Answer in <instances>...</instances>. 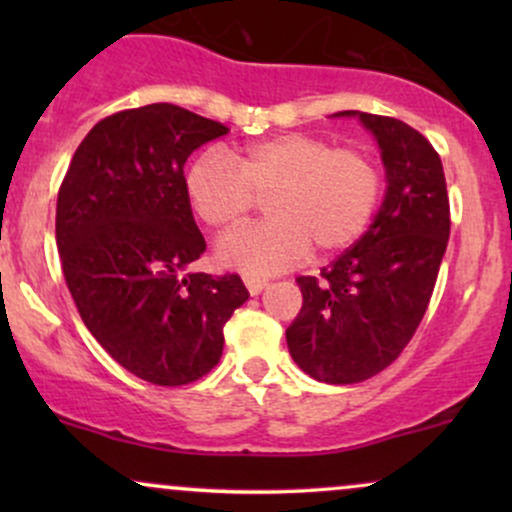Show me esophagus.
Segmentation results:
<instances>
[{
  "mask_svg": "<svg viewBox=\"0 0 512 512\" xmlns=\"http://www.w3.org/2000/svg\"><path fill=\"white\" fill-rule=\"evenodd\" d=\"M269 281L262 279V276H245V286H248V291L252 296H257V293H262L264 286H267Z\"/></svg>",
  "mask_w": 512,
  "mask_h": 512,
  "instance_id": "34e87169",
  "label": "esophagus"
}]
</instances>
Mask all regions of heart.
Masks as SVG:
<instances>
[{"label": "heart", "mask_w": 512, "mask_h": 512, "mask_svg": "<svg viewBox=\"0 0 512 512\" xmlns=\"http://www.w3.org/2000/svg\"><path fill=\"white\" fill-rule=\"evenodd\" d=\"M383 168L361 146L289 132L262 139L228 156L207 151L187 170L185 187L204 226L233 231L267 197L269 219L231 233L219 260L248 274H274L301 262L310 248L320 257L356 243L383 199Z\"/></svg>", "instance_id": "1"}]
</instances>
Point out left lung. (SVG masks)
I'll use <instances>...</instances> for the list:
<instances>
[{
	"label": "left lung",
	"instance_id": "left-lung-1",
	"mask_svg": "<svg viewBox=\"0 0 512 512\" xmlns=\"http://www.w3.org/2000/svg\"><path fill=\"white\" fill-rule=\"evenodd\" d=\"M358 115L378 139L385 202L370 228L320 276H298L303 305L286 330L293 361L310 378L351 385L385 370L424 320L450 238L443 163L407 122Z\"/></svg>",
	"mask_w": 512,
	"mask_h": 512
}]
</instances>
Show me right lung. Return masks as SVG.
I'll return each instance as SVG.
<instances>
[{
  "label": "right lung",
  "mask_w": 512,
  "mask_h": 512,
  "mask_svg": "<svg viewBox=\"0 0 512 512\" xmlns=\"http://www.w3.org/2000/svg\"><path fill=\"white\" fill-rule=\"evenodd\" d=\"M226 125L173 103L103 117L57 192L55 236L76 310L146 383L190 385L223 354V325L250 298L238 274H190L207 250L185 161Z\"/></svg>",
  "instance_id": "1"
}]
</instances>
